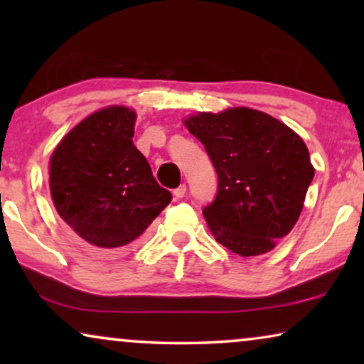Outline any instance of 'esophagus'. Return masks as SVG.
Here are the masks:
<instances>
[{
	"instance_id": "esophagus-1",
	"label": "esophagus",
	"mask_w": 364,
	"mask_h": 364,
	"mask_svg": "<svg viewBox=\"0 0 364 364\" xmlns=\"http://www.w3.org/2000/svg\"><path fill=\"white\" fill-rule=\"evenodd\" d=\"M186 193H187V186H182L181 187H177L176 191H173V196H176L177 198H182V197H186Z\"/></svg>"
}]
</instances>
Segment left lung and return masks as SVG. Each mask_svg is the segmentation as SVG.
I'll return each instance as SVG.
<instances>
[{"mask_svg":"<svg viewBox=\"0 0 364 364\" xmlns=\"http://www.w3.org/2000/svg\"><path fill=\"white\" fill-rule=\"evenodd\" d=\"M183 124L218 177L217 196L202 210L212 235L242 257L270 252L295 227L315 176L303 139L250 107L198 112Z\"/></svg>","mask_w":364,"mask_h":364,"instance_id":"8db88e82","label":"left lung"}]
</instances>
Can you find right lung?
I'll use <instances>...</instances> for the list:
<instances>
[{"label": "right lung", "mask_w": 364, "mask_h": 364, "mask_svg": "<svg viewBox=\"0 0 364 364\" xmlns=\"http://www.w3.org/2000/svg\"><path fill=\"white\" fill-rule=\"evenodd\" d=\"M136 112L104 107L54 149L49 188L59 217L96 252L124 250L172 200L134 146Z\"/></svg>", "instance_id": "add662e5"}]
</instances>
